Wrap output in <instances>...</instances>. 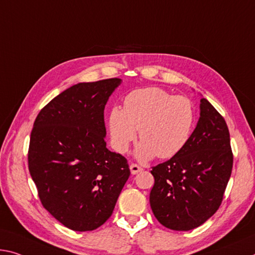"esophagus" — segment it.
I'll return each instance as SVG.
<instances>
[{
  "instance_id": "esophagus-1",
  "label": "esophagus",
  "mask_w": 255,
  "mask_h": 255,
  "mask_svg": "<svg viewBox=\"0 0 255 255\" xmlns=\"http://www.w3.org/2000/svg\"><path fill=\"white\" fill-rule=\"evenodd\" d=\"M129 168H130L131 175H136V173H138V172H140V171L143 170L142 167H139V165L134 164V163H131L130 165H129Z\"/></svg>"
}]
</instances>
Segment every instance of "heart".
Instances as JSON below:
<instances>
[{
  "mask_svg": "<svg viewBox=\"0 0 255 255\" xmlns=\"http://www.w3.org/2000/svg\"><path fill=\"white\" fill-rule=\"evenodd\" d=\"M195 111L191 101L173 96L159 87L139 88L124 100V109L115 107L109 113L108 126L112 146L125 153L137 137L142 142L135 156L142 161L155 155L160 159L175 156L191 138Z\"/></svg>",
  "mask_w": 255,
  "mask_h": 255,
  "instance_id": "b5f03b06",
  "label": "heart"
}]
</instances>
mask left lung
<instances>
[{
  "mask_svg": "<svg viewBox=\"0 0 255 255\" xmlns=\"http://www.w3.org/2000/svg\"><path fill=\"white\" fill-rule=\"evenodd\" d=\"M233 153L225 119L207 99L181 151L153 167L149 204L157 221L172 230H191L219 209L232 175Z\"/></svg>",
  "mask_w": 255,
  "mask_h": 255,
  "instance_id": "left-lung-1",
  "label": "left lung"
}]
</instances>
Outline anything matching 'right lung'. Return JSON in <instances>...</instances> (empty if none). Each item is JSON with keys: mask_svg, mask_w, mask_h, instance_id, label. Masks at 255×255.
<instances>
[{"mask_svg": "<svg viewBox=\"0 0 255 255\" xmlns=\"http://www.w3.org/2000/svg\"><path fill=\"white\" fill-rule=\"evenodd\" d=\"M123 80L79 83L46 104L30 134L28 167L43 207L69 229L111 217L129 178L127 160L107 148L104 108Z\"/></svg>", "mask_w": 255, "mask_h": 255, "instance_id": "add662e5", "label": "right lung"}]
</instances>
